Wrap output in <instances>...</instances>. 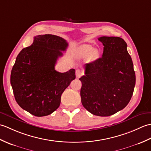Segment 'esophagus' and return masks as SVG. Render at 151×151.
<instances>
[{
    "label": "esophagus",
    "instance_id": "1",
    "mask_svg": "<svg viewBox=\"0 0 151 151\" xmlns=\"http://www.w3.org/2000/svg\"><path fill=\"white\" fill-rule=\"evenodd\" d=\"M83 75V72L81 69H77L76 70V77H80V76H82Z\"/></svg>",
    "mask_w": 151,
    "mask_h": 151
}]
</instances>
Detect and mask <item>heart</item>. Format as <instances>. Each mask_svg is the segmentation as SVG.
Segmentation results:
<instances>
[{
  "label": "heart",
  "instance_id": "obj_1",
  "mask_svg": "<svg viewBox=\"0 0 151 151\" xmlns=\"http://www.w3.org/2000/svg\"><path fill=\"white\" fill-rule=\"evenodd\" d=\"M77 55L81 58H86L89 55L91 60H95L98 56V53L96 50H93V48L88 45H82L79 48Z\"/></svg>",
  "mask_w": 151,
  "mask_h": 151
}]
</instances>
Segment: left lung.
I'll use <instances>...</instances> for the list:
<instances>
[{"label":"left lung","mask_w":151,"mask_h":151,"mask_svg":"<svg viewBox=\"0 0 151 151\" xmlns=\"http://www.w3.org/2000/svg\"><path fill=\"white\" fill-rule=\"evenodd\" d=\"M102 56L85 65L81 102L86 110L98 116H110L129 104L136 84L132 60L127 44L119 37L102 36Z\"/></svg>","instance_id":"1"}]
</instances>
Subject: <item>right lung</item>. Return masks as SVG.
I'll return each mask as SVG.
<instances>
[{"instance_id": "1", "label": "right lung", "mask_w": 151, "mask_h": 151, "mask_svg": "<svg viewBox=\"0 0 151 151\" xmlns=\"http://www.w3.org/2000/svg\"><path fill=\"white\" fill-rule=\"evenodd\" d=\"M68 46L62 37L52 34L35 36L30 46L16 58L10 82L16 102L37 117L50 115L60 106L61 96L75 79V70H55V64Z\"/></svg>"}]
</instances>
